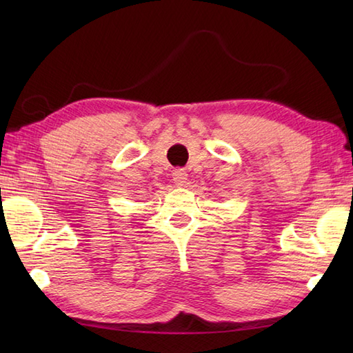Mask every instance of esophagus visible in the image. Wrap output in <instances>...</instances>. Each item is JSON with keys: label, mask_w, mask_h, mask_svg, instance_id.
Instances as JSON below:
<instances>
[{"label": "esophagus", "mask_w": 353, "mask_h": 353, "mask_svg": "<svg viewBox=\"0 0 353 353\" xmlns=\"http://www.w3.org/2000/svg\"><path fill=\"white\" fill-rule=\"evenodd\" d=\"M172 181H174L177 186H183L186 181H188V174H186V171L183 168L174 170V172H172Z\"/></svg>", "instance_id": "esophagus-1"}]
</instances>
